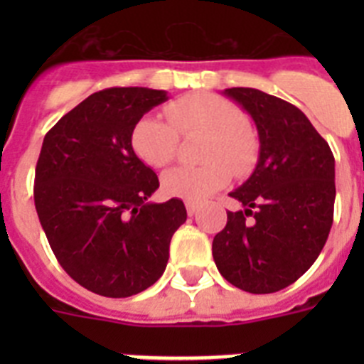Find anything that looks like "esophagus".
I'll list each match as a JSON object with an SVG mask.
<instances>
[{
	"label": "esophagus",
	"instance_id": "1",
	"mask_svg": "<svg viewBox=\"0 0 364 364\" xmlns=\"http://www.w3.org/2000/svg\"><path fill=\"white\" fill-rule=\"evenodd\" d=\"M186 210H188L189 217H193V215H197V211L200 210V204L193 200H186Z\"/></svg>",
	"mask_w": 364,
	"mask_h": 364
}]
</instances>
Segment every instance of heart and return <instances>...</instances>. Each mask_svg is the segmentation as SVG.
<instances>
[{
	"instance_id": "1",
	"label": "heart",
	"mask_w": 364,
	"mask_h": 364,
	"mask_svg": "<svg viewBox=\"0 0 364 364\" xmlns=\"http://www.w3.org/2000/svg\"><path fill=\"white\" fill-rule=\"evenodd\" d=\"M169 122L144 117L131 134L134 153L147 166L162 169L175 160L180 136L204 134L202 166L176 167L162 178L164 191L171 197L200 202L222 189L230 180L253 171L259 156L255 131L244 124L239 105L220 96L197 92L175 100L166 107Z\"/></svg>"
}]
</instances>
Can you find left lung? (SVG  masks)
I'll return each mask as SVG.
<instances>
[{
  "mask_svg": "<svg viewBox=\"0 0 364 364\" xmlns=\"http://www.w3.org/2000/svg\"><path fill=\"white\" fill-rule=\"evenodd\" d=\"M224 95L242 105L259 131L255 171L230 197L244 210L228 211L213 239V259L228 282L250 294H273L306 273L333 222L336 160L304 112L252 87Z\"/></svg>",
  "mask_w": 364,
  "mask_h": 364,
  "instance_id": "obj_1",
  "label": "left lung"
}]
</instances>
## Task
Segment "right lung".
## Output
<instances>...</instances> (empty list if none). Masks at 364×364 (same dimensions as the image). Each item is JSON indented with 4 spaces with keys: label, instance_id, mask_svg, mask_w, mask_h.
I'll return each instance as SVG.
<instances>
[{
    "label": "right lung",
    "instance_id": "right-lung-1",
    "mask_svg": "<svg viewBox=\"0 0 364 364\" xmlns=\"http://www.w3.org/2000/svg\"><path fill=\"white\" fill-rule=\"evenodd\" d=\"M166 91L104 89L45 134L34 204L58 262L80 286L131 297L162 277L169 242L188 218L178 198L153 204L159 176L131 144L134 125Z\"/></svg>",
    "mask_w": 364,
    "mask_h": 364
}]
</instances>
